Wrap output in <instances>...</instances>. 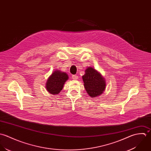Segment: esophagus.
Listing matches in <instances>:
<instances>
[{
  "instance_id": "obj_1",
  "label": "esophagus",
  "mask_w": 151,
  "mask_h": 151,
  "mask_svg": "<svg viewBox=\"0 0 151 151\" xmlns=\"http://www.w3.org/2000/svg\"><path fill=\"white\" fill-rule=\"evenodd\" d=\"M72 79H73V80H77V79H78V76L75 75H73V76H72Z\"/></svg>"
}]
</instances>
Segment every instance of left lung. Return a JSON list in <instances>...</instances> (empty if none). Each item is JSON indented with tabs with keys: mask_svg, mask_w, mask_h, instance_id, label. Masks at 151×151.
<instances>
[{
	"mask_svg": "<svg viewBox=\"0 0 151 151\" xmlns=\"http://www.w3.org/2000/svg\"><path fill=\"white\" fill-rule=\"evenodd\" d=\"M82 76L84 87L91 97L100 96L106 89V82L101 74L92 67H88Z\"/></svg>",
	"mask_w": 151,
	"mask_h": 151,
	"instance_id": "left-lung-1",
	"label": "left lung"
}]
</instances>
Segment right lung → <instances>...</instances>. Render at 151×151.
Segmentation results:
<instances>
[{
    "mask_svg": "<svg viewBox=\"0 0 151 151\" xmlns=\"http://www.w3.org/2000/svg\"><path fill=\"white\" fill-rule=\"evenodd\" d=\"M68 79L69 76L66 72L60 70H54L47 81L46 90L51 94H59Z\"/></svg>",
    "mask_w": 151,
    "mask_h": 151,
    "instance_id": "right-lung-1",
    "label": "right lung"
}]
</instances>
